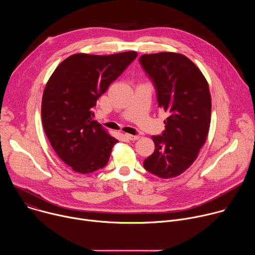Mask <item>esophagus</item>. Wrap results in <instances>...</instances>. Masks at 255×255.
I'll return each instance as SVG.
<instances>
[{
    "mask_svg": "<svg viewBox=\"0 0 255 255\" xmlns=\"http://www.w3.org/2000/svg\"><path fill=\"white\" fill-rule=\"evenodd\" d=\"M124 136H125L127 139H129V140H137V139H138V136H137V135H132V134H129V133H126Z\"/></svg>",
    "mask_w": 255,
    "mask_h": 255,
    "instance_id": "1",
    "label": "esophagus"
}]
</instances>
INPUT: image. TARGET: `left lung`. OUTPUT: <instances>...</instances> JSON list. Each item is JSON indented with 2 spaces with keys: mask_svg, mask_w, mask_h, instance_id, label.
I'll return each mask as SVG.
<instances>
[{
  "mask_svg": "<svg viewBox=\"0 0 255 255\" xmlns=\"http://www.w3.org/2000/svg\"><path fill=\"white\" fill-rule=\"evenodd\" d=\"M140 63L155 85L159 107L168 114L163 134L152 136L155 149L144 168L160 178L175 177L193 164L206 142L212 109L209 85L184 54H143Z\"/></svg>",
  "mask_w": 255,
  "mask_h": 255,
  "instance_id": "1",
  "label": "left lung"
}]
</instances>
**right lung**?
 I'll use <instances>...</instances> for the list:
<instances>
[{
	"mask_svg": "<svg viewBox=\"0 0 255 255\" xmlns=\"http://www.w3.org/2000/svg\"><path fill=\"white\" fill-rule=\"evenodd\" d=\"M136 56V51L76 53L49 78L41 104L43 129L57 156L74 171L91 173L108 163L119 141L93 120V108Z\"/></svg>",
	"mask_w": 255,
	"mask_h": 255,
	"instance_id": "1",
	"label": "right lung"
}]
</instances>
